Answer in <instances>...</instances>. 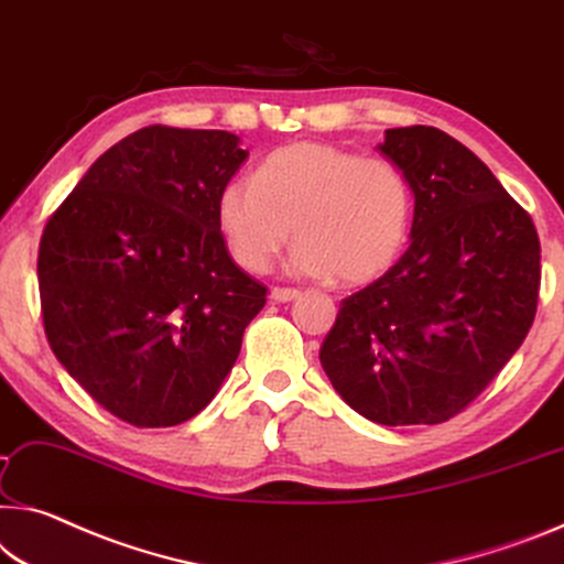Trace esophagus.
I'll return each mask as SVG.
<instances>
[{"label":"esophagus","instance_id":"esophagus-1","mask_svg":"<svg viewBox=\"0 0 564 564\" xmlns=\"http://www.w3.org/2000/svg\"><path fill=\"white\" fill-rule=\"evenodd\" d=\"M270 297H272L274 302H292V300L300 297V290H292V288H274V290L270 292Z\"/></svg>","mask_w":564,"mask_h":564}]
</instances>
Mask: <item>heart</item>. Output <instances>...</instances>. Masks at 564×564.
Instances as JSON below:
<instances>
[{"label":"heart","instance_id":"b5f03b06","mask_svg":"<svg viewBox=\"0 0 564 564\" xmlns=\"http://www.w3.org/2000/svg\"><path fill=\"white\" fill-rule=\"evenodd\" d=\"M411 219L413 186L393 161L325 143L288 145L219 196L221 234L247 272L270 270L294 229V272L370 282L403 252Z\"/></svg>","mask_w":564,"mask_h":564}]
</instances>
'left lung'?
Listing matches in <instances>:
<instances>
[{
  "label": "left lung",
  "mask_w": 564,
  "mask_h": 564,
  "mask_svg": "<svg viewBox=\"0 0 564 564\" xmlns=\"http://www.w3.org/2000/svg\"><path fill=\"white\" fill-rule=\"evenodd\" d=\"M378 149L413 186L411 245L340 302L319 362L368 421L431 426L462 413L524 343L540 237L484 161L438 128H391Z\"/></svg>",
  "instance_id": "left-lung-1"
}]
</instances>
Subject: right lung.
I'll list each match as a JSON object with an SVG mask.
<instances>
[{"mask_svg": "<svg viewBox=\"0 0 564 564\" xmlns=\"http://www.w3.org/2000/svg\"><path fill=\"white\" fill-rule=\"evenodd\" d=\"M227 131L149 126L112 145L42 231L40 305L55 358L138 429L209 405L267 288L229 257L219 196L247 161Z\"/></svg>", "mask_w": 564, "mask_h": 564, "instance_id": "add662e5", "label": "right lung"}]
</instances>
